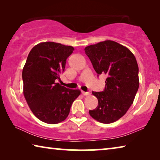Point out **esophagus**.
I'll use <instances>...</instances> for the list:
<instances>
[{
	"mask_svg": "<svg viewBox=\"0 0 160 160\" xmlns=\"http://www.w3.org/2000/svg\"><path fill=\"white\" fill-rule=\"evenodd\" d=\"M82 93L83 95V96H88V95H89V93L88 92H84V91H82Z\"/></svg>",
	"mask_w": 160,
	"mask_h": 160,
	"instance_id": "obj_1",
	"label": "esophagus"
}]
</instances>
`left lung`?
<instances>
[{
  "label": "left lung",
  "mask_w": 160,
  "mask_h": 160,
  "mask_svg": "<svg viewBox=\"0 0 160 160\" xmlns=\"http://www.w3.org/2000/svg\"><path fill=\"white\" fill-rule=\"evenodd\" d=\"M97 74H105V90L92 92L98 105L89 114L96 121L110 124L127 113L139 87L138 66L131 50L115 41L107 40L85 48Z\"/></svg>",
  "instance_id": "8db88e82"
}]
</instances>
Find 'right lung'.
I'll use <instances>...</instances> for the list:
<instances>
[{
	"label": "right lung",
	"instance_id": "obj_1",
	"mask_svg": "<svg viewBox=\"0 0 160 160\" xmlns=\"http://www.w3.org/2000/svg\"><path fill=\"white\" fill-rule=\"evenodd\" d=\"M74 48L55 42H43L33 48L22 70L23 93L28 105L38 119L58 124L68 117L78 89L67 88L57 83L65 69Z\"/></svg>",
	"mask_w": 160,
	"mask_h": 160
}]
</instances>
